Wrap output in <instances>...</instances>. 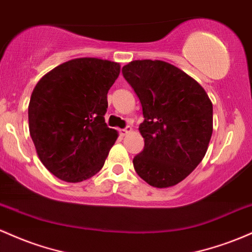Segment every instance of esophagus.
I'll return each mask as SVG.
<instances>
[{
  "label": "esophagus",
  "mask_w": 252,
  "mask_h": 252,
  "mask_svg": "<svg viewBox=\"0 0 252 252\" xmlns=\"http://www.w3.org/2000/svg\"><path fill=\"white\" fill-rule=\"evenodd\" d=\"M131 131H132V127L131 126H126L125 128L119 129V133H120V135H123V137H125V135L128 134Z\"/></svg>",
  "instance_id": "obj_1"
}]
</instances>
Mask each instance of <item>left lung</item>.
Here are the masks:
<instances>
[{
	"mask_svg": "<svg viewBox=\"0 0 252 252\" xmlns=\"http://www.w3.org/2000/svg\"><path fill=\"white\" fill-rule=\"evenodd\" d=\"M123 75L143 107L145 145L133 158L135 171L152 187H172L205 157L213 132L210 97L194 78L163 61H133Z\"/></svg>",
	"mask_w": 252,
	"mask_h": 252,
	"instance_id": "obj_1",
	"label": "left lung"
}]
</instances>
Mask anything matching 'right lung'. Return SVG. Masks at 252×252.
<instances>
[{
  "mask_svg": "<svg viewBox=\"0 0 252 252\" xmlns=\"http://www.w3.org/2000/svg\"><path fill=\"white\" fill-rule=\"evenodd\" d=\"M120 64L76 58L36 83L28 106L30 134L45 168L66 182H82L102 169L118 138L107 127V94Z\"/></svg>",
  "mask_w": 252,
  "mask_h": 252,
  "instance_id": "obj_1",
  "label": "right lung"
}]
</instances>
